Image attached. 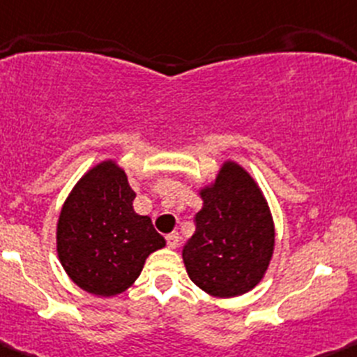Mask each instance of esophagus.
I'll use <instances>...</instances> for the list:
<instances>
[{
    "instance_id": "esophagus-1",
    "label": "esophagus",
    "mask_w": 357,
    "mask_h": 357,
    "mask_svg": "<svg viewBox=\"0 0 357 357\" xmlns=\"http://www.w3.org/2000/svg\"><path fill=\"white\" fill-rule=\"evenodd\" d=\"M167 244L170 249H175L178 245V234L177 232H172L167 235Z\"/></svg>"
}]
</instances>
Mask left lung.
Wrapping results in <instances>:
<instances>
[{"instance_id": "obj_1", "label": "left lung", "mask_w": 357, "mask_h": 357, "mask_svg": "<svg viewBox=\"0 0 357 357\" xmlns=\"http://www.w3.org/2000/svg\"><path fill=\"white\" fill-rule=\"evenodd\" d=\"M199 196L196 232L182 251L187 273L209 296H242L259 284L273 255L275 227L266 199L235 161H225Z\"/></svg>"}]
</instances>
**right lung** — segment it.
Here are the masks:
<instances>
[{
	"label": "right lung",
	"mask_w": 357,
	"mask_h": 357,
	"mask_svg": "<svg viewBox=\"0 0 357 357\" xmlns=\"http://www.w3.org/2000/svg\"><path fill=\"white\" fill-rule=\"evenodd\" d=\"M135 192L113 160L91 168L68 194L56 227V251L67 275L86 292L122 294L146 258L165 248L149 216L134 211Z\"/></svg>",
	"instance_id": "right-lung-1"
}]
</instances>
